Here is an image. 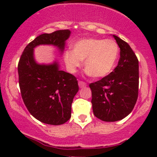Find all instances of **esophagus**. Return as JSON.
Instances as JSON below:
<instances>
[{
	"mask_svg": "<svg viewBox=\"0 0 157 157\" xmlns=\"http://www.w3.org/2000/svg\"><path fill=\"white\" fill-rule=\"evenodd\" d=\"M78 84L80 88H83V87H85V86H86V83L83 81H79Z\"/></svg>",
	"mask_w": 157,
	"mask_h": 157,
	"instance_id": "1",
	"label": "esophagus"
}]
</instances>
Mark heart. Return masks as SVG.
Here are the masks:
<instances>
[{"instance_id":"obj_1","label":"heart","mask_w":157,"mask_h":157,"mask_svg":"<svg viewBox=\"0 0 157 157\" xmlns=\"http://www.w3.org/2000/svg\"><path fill=\"white\" fill-rule=\"evenodd\" d=\"M119 48L112 39L86 38L77 41L73 50L64 52V61L67 69L74 73L81 65L88 75L93 78L107 76L115 67L118 58Z\"/></svg>"}]
</instances>
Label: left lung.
<instances>
[{"instance_id":"obj_1","label":"left lung","mask_w":157,"mask_h":157,"mask_svg":"<svg viewBox=\"0 0 157 157\" xmlns=\"http://www.w3.org/2000/svg\"><path fill=\"white\" fill-rule=\"evenodd\" d=\"M120 48L118 65L109 75L90 84L93 114L104 121H116L128 116L138 96L139 64L126 42L113 35Z\"/></svg>"}]
</instances>
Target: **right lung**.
<instances>
[{"label":"right lung","mask_w":157,"mask_h":157,"mask_svg":"<svg viewBox=\"0 0 157 157\" xmlns=\"http://www.w3.org/2000/svg\"><path fill=\"white\" fill-rule=\"evenodd\" d=\"M70 35L69 29H62L37 36L26 45L19 61V85L23 102L30 114L45 124L59 125L68 121L79 86L77 78L61 71L57 61L51 64L36 63L34 48L52 45L62 52Z\"/></svg>","instance_id":"right-lung-1"}]
</instances>
